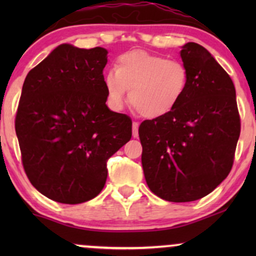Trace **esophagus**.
<instances>
[{
	"instance_id": "34e87169",
	"label": "esophagus",
	"mask_w": 256,
	"mask_h": 256,
	"mask_svg": "<svg viewBox=\"0 0 256 256\" xmlns=\"http://www.w3.org/2000/svg\"><path fill=\"white\" fill-rule=\"evenodd\" d=\"M138 126L140 124L137 122H132V136L134 137H138Z\"/></svg>"
}]
</instances>
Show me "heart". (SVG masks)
<instances>
[{
  "label": "heart",
  "instance_id": "1",
  "mask_svg": "<svg viewBox=\"0 0 256 256\" xmlns=\"http://www.w3.org/2000/svg\"><path fill=\"white\" fill-rule=\"evenodd\" d=\"M108 101L122 108L128 91V104L140 116L160 118L174 110L189 85V71L180 61L143 50L120 55L116 70L104 78Z\"/></svg>",
  "mask_w": 256,
  "mask_h": 256
}]
</instances>
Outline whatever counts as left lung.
<instances>
[{
  "instance_id": "1",
  "label": "left lung",
  "mask_w": 256,
  "mask_h": 256,
  "mask_svg": "<svg viewBox=\"0 0 256 256\" xmlns=\"http://www.w3.org/2000/svg\"><path fill=\"white\" fill-rule=\"evenodd\" d=\"M180 56L189 71L183 100L138 128L146 184L170 202L196 201L212 192L231 171L240 134L230 76L198 43L185 44Z\"/></svg>"
}]
</instances>
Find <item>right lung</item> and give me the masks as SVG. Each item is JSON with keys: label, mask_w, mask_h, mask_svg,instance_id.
<instances>
[{"label": "right lung", "mask_w": 256, "mask_h": 256, "mask_svg": "<svg viewBox=\"0 0 256 256\" xmlns=\"http://www.w3.org/2000/svg\"><path fill=\"white\" fill-rule=\"evenodd\" d=\"M107 52L61 44L25 78L16 116L22 162L31 184L52 201L96 198L107 160L131 140V119L106 104Z\"/></svg>", "instance_id": "obj_1"}]
</instances>
